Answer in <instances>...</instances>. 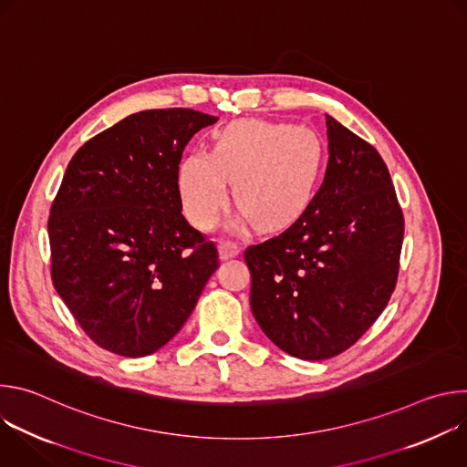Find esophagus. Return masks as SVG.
<instances>
[{"instance_id": "34e87169", "label": "esophagus", "mask_w": 467, "mask_h": 467, "mask_svg": "<svg viewBox=\"0 0 467 467\" xmlns=\"http://www.w3.org/2000/svg\"><path fill=\"white\" fill-rule=\"evenodd\" d=\"M218 247H220V256H222L223 260L233 258V256H236V254L240 253V245H238V244H234V242L222 240V242L218 244Z\"/></svg>"}]
</instances>
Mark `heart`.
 <instances>
[{
  "label": "heart",
  "instance_id": "heart-1",
  "mask_svg": "<svg viewBox=\"0 0 467 467\" xmlns=\"http://www.w3.org/2000/svg\"><path fill=\"white\" fill-rule=\"evenodd\" d=\"M323 171V146L308 127L238 119L214 135L211 153H188L179 164L184 213L211 229L227 199L262 231L294 225L310 207Z\"/></svg>",
  "mask_w": 467,
  "mask_h": 467
}]
</instances>
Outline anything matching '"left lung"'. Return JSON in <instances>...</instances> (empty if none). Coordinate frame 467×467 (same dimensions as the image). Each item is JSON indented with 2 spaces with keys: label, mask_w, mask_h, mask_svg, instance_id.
<instances>
[{
  "label": "left lung",
  "mask_w": 467,
  "mask_h": 467,
  "mask_svg": "<svg viewBox=\"0 0 467 467\" xmlns=\"http://www.w3.org/2000/svg\"><path fill=\"white\" fill-rule=\"evenodd\" d=\"M325 118L328 164L310 207L244 253L258 327L301 360L344 353L375 323L395 288L405 233L379 151Z\"/></svg>",
  "instance_id": "1"
}]
</instances>
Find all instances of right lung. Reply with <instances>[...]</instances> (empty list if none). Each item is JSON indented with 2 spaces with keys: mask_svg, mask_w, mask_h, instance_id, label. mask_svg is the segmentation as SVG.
<instances>
[{
  "mask_svg": "<svg viewBox=\"0 0 467 467\" xmlns=\"http://www.w3.org/2000/svg\"><path fill=\"white\" fill-rule=\"evenodd\" d=\"M218 118L130 114L72 157L47 233L55 290L87 335L121 357L166 346L218 268V249L181 214L179 162Z\"/></svg>",
  "mask_w": 467,
  "mask_h": 467,
  "instance_id": "add662e5",
  "label": "right lung"
}]
</instances>
